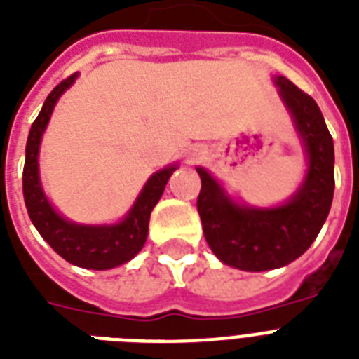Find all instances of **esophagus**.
<instances>
[{"label": "esophagus", "instance_id": "obj_1", "mask_svg": "<svg viewBox=\"0 0 359 359\" xmlns=\"http://www.w3.org/2000/svg\"><path fill=\"white\" fill-rule=\"evenodd\" d=\"M194 156H196V158H199V152H196V154H194Z\"/></svg>", "mask_w": 359, "mask_h": 359}]
</instances>
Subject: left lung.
<instances>
[{
	"instance_id": "left-lung-1",
	"label": "left lung",
	"mask_w": 359,
	"mask_h": 359,
	"mask_svg": "<svg viewBox=\"0 0 359 359\" xmlns=\"http://www.w3.org/2000/svg\"><path fill=\"white\" fill-rule=\"evenodd\" d=\"M273 83L306 149V177L283 205L236 203L205 168H197V210L210 250L227 266L264 272L296 261L323 229L334 199V140L317 102L283 76Z\"/></svg>"
}]
</instances>
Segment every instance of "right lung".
I'll use <instances>...</instances> for the list:
<instances>
[{
    "label": "right lung",
    "instance_id": "add662e5",
    "mask_svg": "<svg viewBox=\"0 0 359 359\" xmlns=\"http://www.w3.org/2000/svg\"><path fill=\"white\" fill-rule=\"evenodd\" d=\"M76 78H78V72L61 81L48 95L41 114L35 123L31 124L27 145H25L24 177H22L24 201L36 231L65 261L80 268L109 270L134 259L145 245L152 208L160 201L169 177L179 165L173 163L152 173L132 208L117 224L83 225L74 224L61 216L42 190L41 175H39V151H41L42 134L50 123L55 104L61 95L74 83Z\"/></svg>",
    "mask_w": 359,
    "mask_h": 359
}]
</instances>
